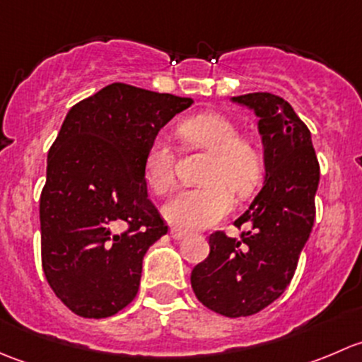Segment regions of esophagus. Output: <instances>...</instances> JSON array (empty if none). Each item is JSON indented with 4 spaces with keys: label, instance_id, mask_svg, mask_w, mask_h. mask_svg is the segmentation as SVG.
<instances>
[{
    "label": "esophagus",
    "instance_id": "esophagus-1",
    "mask_svg": "<svg viewBox=\"0 0 362 362\" xmlns=\"http://www.w3.org/2000/svg\"><path fill=\"white\" fill-rule=\"evenodd\" d=\"M170 235H171V238H173V240H182L185 235H187V233L182 231V229H178V228H171Z\"/></svg>",
    "mask_w": 362,
    "mask_h": 362
}]
</instances>
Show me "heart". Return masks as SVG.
Returning a JSON list of instances; mask_svg holds the SVG:
<instances>
[{"instance_id": "b5f03b06", "label": "heart", "mask_w": 362, "mask_h": 362, "mask_svg": "<svg viewBox=\"0 0 362 362\" xmlns=\"http://www.w3.org/2000/svg\"><path fill=\"white\" fill-rule=\"evenodd\" d=\"M177 134L194 148L210 151L198 187L178 191L163 206V217L178 229H204L217 224L235 204L233 191L245 198L262 175L257 144L240 136L233 119L218 112H199L182 119ZM177 156L164 138H154L144 158V180L154 194H164L175 182Z\"/></svg>"}]
</instances>
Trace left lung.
<instances>
[{"label": "left lung", "mask_w": 362, "mask_h": 362, "mask_svg": "<svg viewBox=\"0 0 362 362\" xmlns=\"http://www.w3.org/2000/svg\"><path fill=\"white\" fill-rule=\"evenodd\" d=\"M259 117L264 185L235 221L240 238L210 236V254L194 266L191 286L206 308L247 317L279 299L293 280L315 218L320 168L306 124L284 98L250 93L231 98Z\"/></svg>", "instance_id": "8db88e82"}]
</instances>
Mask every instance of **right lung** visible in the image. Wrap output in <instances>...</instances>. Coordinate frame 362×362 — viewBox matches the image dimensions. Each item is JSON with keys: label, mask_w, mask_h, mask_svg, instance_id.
<instances>
[{"label": "right lung", "mask_w": 362, "mask_h": 362, "mask_svg": "<svg viewBox=\"0 0 362 362\" xmlns=\"http://www.w3.org/2000/svg\"><path fill=\"white\" fill-rule=\"evenodd\" d=\"M194 101L110 83L71 107L47 158L42 266L76 315L105 319L138 293L148 247L168 233L144 180L151 141Z\"/></svg>", "instance_id": "1"}]
</instances>
